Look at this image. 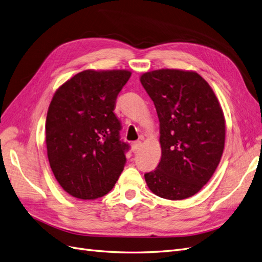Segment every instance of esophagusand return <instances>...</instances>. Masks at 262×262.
I'll use <instances>...</instances> for the list:
<instances>
[{
    "label": "esophagus",
    "instance_id": "34e87169",
    "mask_svg": "<svg viewBox=\"0 0 262 262\" xmlns=\"http://www.w3.org/2000/svg\"><path fill=\"white\" fill-rule=\"evenodd\" d=\"M141 145H142L141 141H134L133 143L131 144V149H132V152H133V153H138L139 150H140V148H141Z\"/></svg>",
    "mask_w": 262,
    "mask_h": 262
}]
</instances>
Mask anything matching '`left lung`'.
I'll list each match as a JSON object with an SVG mask.
<instances>
[{
    "instance_id": "1",
    "label": "left lung",
    "mask_w": 262,
    "mask_h": 262,
    "mask_svg": "<svg viewBox=\"0 0 262 262\" xmlns=\"http://www.w3.org/2000/svg\"><path fill=\"white\" fill-rule=\"evenodd\" d=\"M160 120L162 158L144 177L150 191L168 200L199 192L223 154L225 119L208 82L191 71L162 69L140 78Z\"/></svg>"
}]
</instances>
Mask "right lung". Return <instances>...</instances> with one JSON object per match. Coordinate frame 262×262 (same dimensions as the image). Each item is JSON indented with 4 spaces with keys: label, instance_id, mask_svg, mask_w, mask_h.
I'll return each mask as SVG.
<instances>
[{
    "label": "right lung",
    "instance_id": "add662e5",
    "mask_svg": "<svg viewBox=\"0 0 262 262\" xmlns=\"http://www.w3.org/2000/svg\"><path fill=\"white\" fill-rule=\"evenodd\" d=\"M130 71L77 73L54 93L47 114V153L55 179L69 194L94 200L112 190L126 162L116 99Z\"/></svg>",
    "mask_w": 262,
    "mask_h": 262
}]
</instances>
